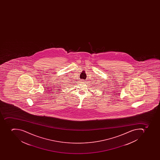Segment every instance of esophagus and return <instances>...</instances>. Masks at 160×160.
I'll return each mask as SVG.
<instances>
[{
  "label": "esophagus",
  "instance_id": "obj_1",
  "mask_svg": "<svg viewBox=\"0 0 160 160\" xmlns=\"http://www.w3.org/2000/svg\"><path fill=\"white\" fill-rule=\"evenodd\" d=\"M84 81H82V82H84Z\"/></svg>",
  "mask_w": 160,
  "mask_h": 160
}]
</instances>
